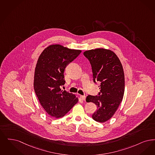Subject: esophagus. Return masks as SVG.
<instances>
[{
	"label": "esophagus",
	"instance_id": "esophagus-1",
	"mask_svg": "<svg viewBox=\"0 0 155 155\" xmlns=\"http://www.w3.org/2000/svg\"><path fill=\"white\" fill-rule=\"evenodd\" d=\"M81 100H82L83 101H86V97L85 95H81Z\"/></svg>",
	"mask_w": 155,
	"mask_h": 155
}]
</instances>
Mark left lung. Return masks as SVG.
I'll use <instances>...</instances> for the list:
<instances>
[{"mask_svg": "<svg viewBox=\"0 0 155 155\" xmlns=\"http://www.w3.org/2000/svg\"><path fill=\"white\" fill-rule=\"evenodd\" d=\"M83 54L91 64L93 81L100 83L99 96L89 95L86 101L97 107L93 119L104 123L114 116L123 100L125 87L123 68L118 57L110 50L92 49Z\"/></svg>", "mask_w": 155, "mask_h": 155, "instance_id": "1", "label": "left lung"}]
</instances>
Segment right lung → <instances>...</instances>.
Instances as JSON below:
<instances>
[{"label": "right lung", "mask_w": 155, "mask_h": 155, "mask_svg": "<svg viewBox=\"0 0 155 155\" xmlns=\"http://www.w3.org/2000/svg\"><path fill=\"white\" fill-rule=\"evenodd\" d=\"M81 52V50L51 45L42 51L37 61L34 90L42 107L55 118L65 116L79 101L75 95L60 87L65 82V68Z\"/></svg>", "instance_id": "1"}]
</instances>
